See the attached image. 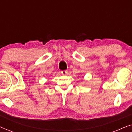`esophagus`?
Returning a JSON list of instances; mask_svg holds the SVG:
<instances>
[{"instance_id": "obj_1", "label": "esophagus", "mask_w": 132, "mask_h": 132, "mask_svg": "<svg viewBox=\"0 0 132 132\" xmlns=\"http://www.w3.org/2000/svg\"><path fill=\"white\" fill-rule=\"evenodd\" d=\"M61 73L63 75H66L68 73V71H67V70H63V71H61Z\"/></svg>"}]
</instances>
